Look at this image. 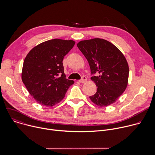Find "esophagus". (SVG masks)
I'll list each match as a JSON object with an SVG mask.
<instances>
[{"label":"esophagus","mask_w":155,"mask_h":155,"mask_svg":"<svg viewBox=\"0 0 155 155\" xmlns=\"http://www.w3.org/2000/svg\"><path fill=\"white\" fill-rule=\"evenodd\" d=\"M86 81H87V78H86V77L84 76V75H83V76L81 77V78L79 80V82H80V83H84V82H86Z\"/></svg>","instance_id":"1"}]
</instances>
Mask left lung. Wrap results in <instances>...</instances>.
Instances as JSON below:
<instances>
[{
  "instance_id": "8db88e82",
  "label": "left lung",
  "mask_w": 155,
  "mask_h": 155,
  "mask_svg": "<svg viewBox=\"0 0 155 155\" xmlns=\"http://www.w3.org/2000/svg\"><path fill=\"white\" fill-rule=\"evenodd\" d=\"M77 46L89 63L91 79L97 87L90 99L100 107L113 104L127 85L129 67L124 56L112 43L101 38L82 40Z\"/></svg>"
}]
</instances>
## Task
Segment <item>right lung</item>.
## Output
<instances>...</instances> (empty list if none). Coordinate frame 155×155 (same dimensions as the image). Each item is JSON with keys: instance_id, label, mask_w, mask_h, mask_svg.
I'll return each instance as SVG.
<instances>
[{"instance_id": "obj_1", "label": "right lung", "mask_w": 155, "mask_h": 155, "mask_svg": "<svg viewBox=\"0 0 155 155\" xmlns=\"http://www.w3.org/2000/svg\"><path fill=\"white\" fill-rule=\"evenodd\" d=\"M75 43L72 40H50L35 47L26 56L22 81L38 104L47 107L56 105L74 84L73 80L66 78L62 61Z\"/></svg>"}]
</instances>
